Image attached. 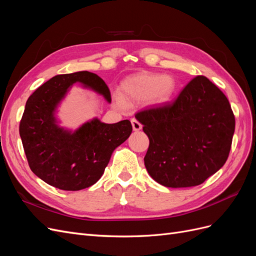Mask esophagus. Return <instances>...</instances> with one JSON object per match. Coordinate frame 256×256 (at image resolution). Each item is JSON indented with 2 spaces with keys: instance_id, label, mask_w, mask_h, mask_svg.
Instances as JSON below:
<instances>
[{
  "instance_id": "34e87169",
  "label": "esophagus",
  "mask_w": 256,
  "mask_h": 256,
  "mask_svg": "<svg viewBox=\"0 0 256 256\" xmlns=\"http://www.w3.org/2000/svg\"><path fill=\"white\" fill-rule=\"evenodd\" d=\"M131 124H132V128L134 131H138L142 129V124L140 122H138L136 118L131 120Z\"/></svg>"
}]
</instances>
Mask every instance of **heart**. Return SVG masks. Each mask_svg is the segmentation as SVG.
<instances>
[{
	"mask_svg": "<svg viewBox=\"0 0 256 256\" xmlns=\"http://www.w3.org/2000/svg\"><path fill=\"white\" fill-rule=\"evenodd\" d=\"M176 83L171 76L142 72L131 76L120 85V96L126 102H138L147 100L150 104L166 102L172 97ZM118 98L120 106L122 104Z\"/></svg>",
	"mask_w": 256,
	"mask_h": 256,
	"instance_id": "heart-1",
	"label": "heart"
}]
</instances>
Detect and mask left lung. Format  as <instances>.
Listing matches in <instances>:
<instances>
[{
  "label": "left lung",
  "instance_id": "1",
  "mask_svg": "<svg viewBox=\"0 0 256 256\" xmlns=\"http://www.w3.org/2000/svg\"><path fill=\"white\" fill-rule=\"evenodd\" d=\"M150 138L147 172L170 188L203 184L226 164L235 116L222 90L204 76L193 78L173 102L136 113Z\"/></svg>",
  "mask_w": 256,
  "mask_h": 256
}]
</instances>
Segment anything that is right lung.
<instances>
[{
  "instance_id": "obj_1",
  "label": "right lung",
  "mask_w": 256,
  "mask_h": 256,
  "mask_svg": "<svg viewBox=\"0 0 256 256\" xmlns=\"http://www.w3.org/2000/svg\"><path fill=\"white\" fill-rule=\"evenodd\" d=\"M78 82L111 102L109 88L96 74H58L28 97L19 125L30 168L44 182L66 191H78L96 184L113 150L132 131L128 120L104 124L95 118L74 134L60 128L54 110L68 88Z\"/></svg>"
}]
</instances>
